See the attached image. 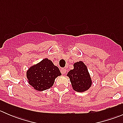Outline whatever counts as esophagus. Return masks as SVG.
Segmentation results:
<instances>
[{
    "label": "esophagus",
    "mask_w": 123,
    "mask_h": 123,
    "mask_svg": "<svg viewBox=\"0 0 123 123\" xmlns=\"http://www.w3.org/2000/svg\"><path fill=\"white\" fill-rule=\"evenodd\" d=\"M61 73L62 74H65V73H66L67 70H66V69H65V68H62L61 69Z\"/></svg>",
    "instance_id": "esophagus-1"
}]
</instances>
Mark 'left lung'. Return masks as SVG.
Here are the masks:
<instances>
[{
	"label": "left lung",
	"instance_id": "8db88e82",
	"mask_svg": "<svg viewBox=\"0 0 123 123\" xmlns=\"http://www.w3.org/2000/svg\"><path fill=\"white\" fill-rule=\"evenodd\" d=\"M71 83L73 89L78 92H83L90 88L92 80L87 67L82 61L74 64V69L67 74Z\"/></svg>",
	"mask_w": 123,
	"mask_h": 123
}]
</instances>
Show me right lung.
Returning <instances> with one entry per match:
<instances>
[{
	"label": "right lung",
	"instance_id": "1",
	"mask_svg": "<svg viewBox=\"0 0 123 123\" xmlns=\"http://www.w3.org/2000/svg\"><path fill=\"white\" fill-rule=\"evenodd\" d=\"M61 75L58 67L47 58L30 68L27 72L28 83L38 91H43L52 86L55 80Z\"/></svg>",
	"mask_w": 123,
	"mask_h": 123
}]
</instances>
